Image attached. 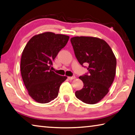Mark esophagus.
<instances>
[{
    "instance_id": "esophagus-1",
    "label": "esophagus",
    "mask_w": 135,
    "mask_h": 135,
    "mask_svg": "<svg viewBox=\"0 0 135 135\" xmlns=\"http://www.w3.org/2000/svg\"><path fill=\"white\" fill-rule=\"evenodd\" d=\"M68 78L69 79H70V80H72V79H74L75 78V76H68Z\"/></svg>"
}]
</instances>
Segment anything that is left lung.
Returning <instances> with one entry per match:
<instances>
[{
  "mask_svg": "<svg viewBox=\"0 0 135 135\" xmlns=\"http://www.w3.org/2000/svg\"><path fill=\"white\" fill-rule=\"evenodd\" d=\"M70 42L80 65H88V72L79 77L84 87L75 96L85 103L95 104L109 92L115 75L116 58L109 45L98 37L76 36Z\"/></svg>",
  "mask_w": 135,
  "mask_h": 135,
  "instance_id": "8db88e82",
  "label": "left lung"
}]
</instances>
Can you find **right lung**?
Wrapping results in <instances>:
<instances>
[{"label":"right lung","instance_id":"right-lung-1","mask_svg":"<svg viewBox=\"0 0 135 135\" xmlns=\"http://www.w3.org/2000/svg\"><path fill=\"white\" fill-rule=\"evenodd\" d=\"M69 39L66 35L45 32L35 35L26 44L21 59V74L28 94L37 102L46 103L56 99L61 83L67 79L51 67Z\"/></svg>","mask_w":135,"mask_h":135}]
</instances>
